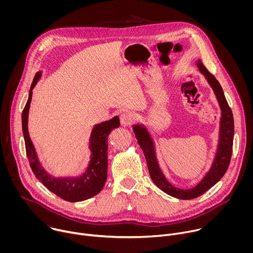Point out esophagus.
<instances>
[{
    "label": "esophagus",
    "instance_id": "esophagus-1",
    "mask_svg": "<svg viewBox=\"0 0 253 253\" xmlns=\"http://www.w3.org/2000/svg\"><path fill=\"white\" fill-rule=\"evenodd\" d=\"M131 121H132V118H131V115L129 113H122L120 115V122L122 124V126L124 127H127L131 124Z\"/></svg>",
    "mask_w": 253,
    "mask_h": 253
}]
</instances>
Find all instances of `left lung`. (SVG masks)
I'll list each match as a JSON object with an SVG mask.
<instances>
[{
  "mask_svg": "<svg viewBox=\"0 0 253 253\" xmlns=\"http://www.w3.org/2000/svg\"><path fill=\"white\" fill-rule=\"evenodd\" d=\"M196 66L198 67L200 73L205 77L209 86L212 88L221 111L217 147H216L215 155L209 170L205 173L199 183L189 189H181L173 186L165 177L159 165L156 155L155 141L149 128L143 123H135L132 126L138 144L144 153V156H145L148 171L153 182L158 188H160L168 195L183 200L193 199L202 195L205 191L215 185L222 178L230 163L234 136V122L232 111L225 99L221 85L212 74L209 73L200 59L196 61Z\"/></svg>",
  "mask_w": 253,
  "mask_h": 253,
  "instance_id": "1",
  "label": "left lung"
}]
</instances>
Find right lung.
<instances>
[{"label":"right lung","instance_id":"add662e5","mask_svg":"<svg viewBox=\"0 0 253 253\" xmlns=\"http://www.w3.org/2000/svg\"><path fill=\"white\" fill-rule=\"evenodd\" d=\"M42 72H37L29 91L28 101L22 113V129L25 139L27 157L33 173L45 187L60 198L69 202H78L97 195L105 185L108 168V136L111 131L120 126L118 116L95 124L92 128L88 148L90 160L84 172L80 176L56 177L51 175L41 163L38 153L29 134L28 122L32 101L33 89L41 79Z\"/></svg>","mask_w":253,"mask_h":253}]
</instances>
